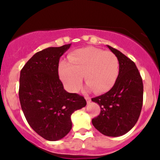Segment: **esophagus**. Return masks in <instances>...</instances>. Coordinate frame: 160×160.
I'll return each mask as SVG.
<instances>
[{
	"mask_svg": "<svg viewBox=\"0 0 160 160\" xmlns=\"http://www.w3.org/2000/svg\"><path fill=\"white\" fill-rule=\"evenodd\" d=\"M86 100V102H87V104H89L91 102V98H89V97H85Z\"/></svg>",
	"mask_w": 160,
	"mask_h": 160,
	"instance_id": "34e87169",
	"label": "esophagus"
}]
</instances>
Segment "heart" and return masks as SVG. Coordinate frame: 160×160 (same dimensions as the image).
<instances>
[{
	"instance_id": "b5f03b06",
	"label": "heart",
	"mask_w": 160,
	"mask_h": 160,
	"mask_svg": "<svg viewBox=\"0 0 160 160\" xmlns=\"http://www.w3.org/2000/svg\"><path fill=\"white\" fill-rule=\"evenodd\" d=\"M58 74L65 87L71 92L80 89L84 76L89 90L104 93L109 91L117 81L119 61L113 52L86 47L71 53L68 64L62 62Z\"/></svg>"
}]
</instances>
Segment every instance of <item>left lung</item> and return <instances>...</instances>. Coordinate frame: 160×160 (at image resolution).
<instances>
[{"label":"left lung","mask_w":160,"mask_h":160,"mask_svg":"<svg viewBox=\"0 0 160 160\" xmlns=\"http://www.w3.org/2000/svg\"><path fill=\"white\" fill-rule=\"evenodd\" d=\"M119 61L117 81L108 92L92 98L101 113L92 120L94 127L106 136L119 137L134 127L143 104V82L136 65L120 51L107 45Z\"/></svg>","instance_id":"obj_1"}]
</instances>
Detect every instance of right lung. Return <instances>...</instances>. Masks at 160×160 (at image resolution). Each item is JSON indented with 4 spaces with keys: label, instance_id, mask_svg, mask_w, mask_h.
<instances>
[{
    "label": "right lung",
    "instance_id": "obj_1",
    "mask_svg": "<svg viewBox=\"0 0 160 160\" xmlns=\"http://www.w3.org/2000/svg\"><path fill=\"white\" fill-rule=\"evenodd\" d=\"M71 43L35 53L20 72L19 97L27 122L46 140L63 138L72 128L71 114L86 105L85 98L64 89L58 78L60 57Z\"/></svg>",
    "mask_w": 160,
    "mask_h": 160
}]
</instances>
